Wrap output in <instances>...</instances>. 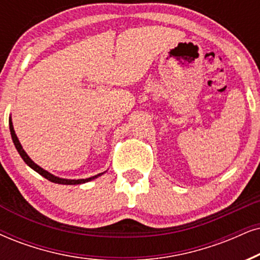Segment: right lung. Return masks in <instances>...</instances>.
<instances>
[{
	"mask_svg": "<svg viewBox=\"0 0 260 260\" xmlns=\"http://www.w3.org/2000/svg\"><path fill=\"white\" fill-rule=\"evenodd\" d=\"M9 129H11L12 139H13V143H14V145H15V149L18 150V152H19V154H20V156H21V158L24 159V162H25L26 164H27L28 167H31L32 169L36 170V172H37L38 174H41V175H42L43 177H45V179L49 180V181H51V182H54V183H60V185H80V183H85V182L91 181V180L96 179V177L101 176L102 174H103V173H102V174H98V175H94V176H92V177H88V179H80V180H67V179H60V177L54 176V175H52V174L48 173L47 170L42 169L41 167L37 166V164H36V163L34 162V160H32V159L29 158V157L27 156V154H26L25 151L22 150V146L20 145V143H19L18 137H16V134H15V132H14V128H13L12 120H9Z\"/></svg>",
	"mask_w": 260,
	"mask_h": 260,
	"instance_id": "right-lung-1",
	"label": "right lung"
}]
</instances>
